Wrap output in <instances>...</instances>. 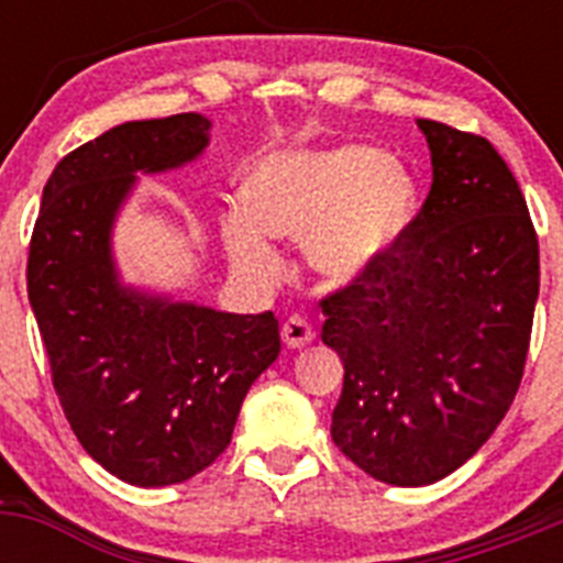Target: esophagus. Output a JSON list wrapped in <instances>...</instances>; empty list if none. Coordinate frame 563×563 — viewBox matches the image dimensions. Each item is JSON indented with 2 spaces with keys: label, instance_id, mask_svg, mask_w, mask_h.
I'll use <instances>...</instances> for the list:
<instances>
[{
  "label": "esophagus",
  "instance_id": "34e87169",
  "mask_svg": "<svg viewBox=\"0 0 563 563\" xmlns=\"http://www.w3.org/2000/svg\"><path fill=\"white\" fill-rule=\"evenodd\" d=\"M282 341L290 346V350H301L312 341V327L305 316H290L282 324Z\"/></svg>",
  "mask_w": 563,
  "mask_h": 563
}]
</instances>
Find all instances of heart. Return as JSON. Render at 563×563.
Masks as SVG:
<instances>
[{
	"label": "heart",
	"instance_id": "1",
	"mask_svg": "<svg viewBox=\"0 0 563 563\" xmlns=\"http://www.w3.org/2000/svg\"><path fill=\"white\" fill-rule=\"evenodd\" d=\"M247 208H228L220 236L242 276L273 285L282 253L271 242L305 239L310 265L330 282H352L383 262L409 231L417 191L409 174L372 146L287 148L256 163Z\"/></svg>",
	"mask_w": 563,
	"mask_h": 563
}]
</instances>
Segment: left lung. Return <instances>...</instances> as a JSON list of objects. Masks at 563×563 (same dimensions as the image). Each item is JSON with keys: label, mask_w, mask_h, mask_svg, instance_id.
Here are the masks:
<instances>
[{"label": "left lung", "mask_w": 563, "mask_h": 563, "mask_svg": "<svg viewBox=\"0 0 563 563\" xmlns=\"http://www.w3.org/2000/svg\"><path fill=\"white\" fill-rule=\"evenodd\" d=\"M420 123L434 183L389 256L321 298L341 355L332 440L377 482L420 487L476 454L525 375L539 236L482 134Z\"/></svg>", "instance_id": "left-lung-1"}]
</instances>
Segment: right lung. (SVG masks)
Here are the masks:
<instances>
[{
    "label": "right lung",
    "instance_id": "add662e5",
    "mask_svg": "<svg viewBox=\"0 0 563 563\" xmlns=\"http://www.w3.org/2000/svg\"><path fill=\"white\" fill-rule=\"evenodd\" d=\"M194 112L132 121L64 154L42 194L27 298L69 429L92 460L137 487L177 485L231 442L251 383L282 352L278 318L172 305L118 285L112 217L134 172L194 161Z\"/></svg>",
    "mask_w": 563,
    "mask_h": 563
}]
</instances>
